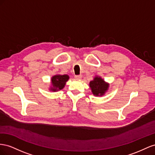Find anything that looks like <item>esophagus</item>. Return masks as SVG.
Segmentation results:
<instances>
[{"instance_id":"obj_1","label":"esophagus","mask_w":155,"mask_h":155,"mask_svg":"<svg viewBox=\"0 0 155 155\" xmlns=\"http://www.w3.org/2000/svg\"><path fill=\"white\" fill-rule=\"evenodd\" d=\"M74 78L76 79H81L82 78V75H75Z\"/></svg>"}]
</instances>
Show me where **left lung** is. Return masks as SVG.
Here are the masks:
<instances>
[{
  "instance_id": "8db88e82",
  "label": "left lung",
  "mask_w": 155,
  "mask_h": 155,
  "mask_svg": "<svg viewBox=\"0 0 155 155\" xmlns=\"http://www.w3.org/2000/svg\"><path fill=\"white\" fill-rule=\"evenodd\" d=\"M90 87L94 95L102 96L108 90L109 84L106 82L101 77L97 76L94 80L90 81Z\"/></svg>"
}]
</instances>
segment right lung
Instances as JSON below:
<instances>
[{"mask_svg":"<svg viewBox=\"0 0 155 155\" xmlns=\"http://www.w3.org/2000/svg\"><path fill=\"white\" fill-rule=\"evenodd\" d=\"M69 76L68 74H56L51 78L52 86L50 90L52 91H57L61 90L64 87L66 82L69 80Z\"/></svg>","mask_w":155,"mask_h":155,"instance_id":"1","label":"right lung"}]
</instances>
